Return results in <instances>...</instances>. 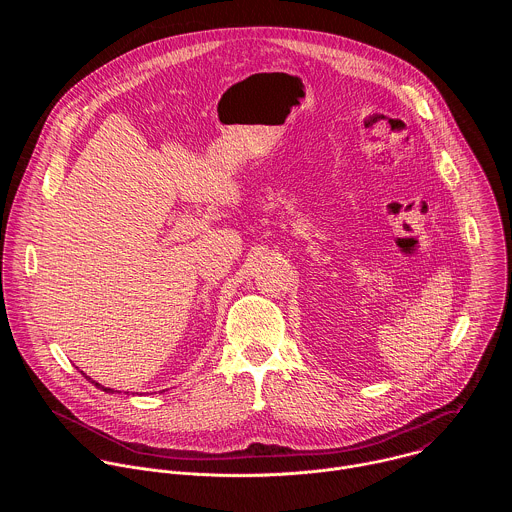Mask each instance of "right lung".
I'll return each mask as SVG.
<instances>
[{
  "label": "right lung",
  "mask_w": 512,
  "mask_h": 512,
  "mask_svg": "<svg viewBox=\"0 0 512 512\" xmlns=\"http://www.w3.org/2000/svg\"><path fill=\"white\" fill-rule=\"evenodd\" d=\"M81 373H83V371H81ZM83 375H85V373H83ZM85 377H87V375H85ZM87 379H89V381H91V383H93V385H95V387H99V389H103V391H105V393H113V389H109V387H103V385H101V383H97V381H93V379H91V377H87Z\"/></svg>",
  "instance_id": "1"
}]
</instances>
